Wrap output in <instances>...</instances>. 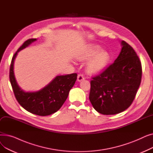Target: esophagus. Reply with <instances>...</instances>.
<instances>
[{
    "label": "esophagus",
    "instance_id": "34e87169",
    "mask_svg": "<svg viewBox=\"0 0 153 153\" xmlns=\"http://www.w3.org/2000/svg\"><path fill=\"white\" fill-rule=\"evenodd\" d=\"M84 77L83 76V75H82V74H79L78 76H77V81L78 82H81V81H82V80H84Z\"/></svg>",
    "mask_w": 153,
    "mask_h": 153
}]
</instances>
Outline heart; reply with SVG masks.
Here are the masks:
<instances>
[{
  "label": "heart",
  "mask_w": 153,
  "mask_h": 153,
  "mask_svg": "<svg viewBox=\"0 0 153 153\" xmlns=\"http://www.w3.org/2000/svg\"><path fill=\"white\" fill-rule=\"evenodd\" d=\"M97 45L89 44L80 50L76 57L81 61H87L86 71L90 74H97L105 69L110 60L109 53Z\"/></svg>",
  "instance_id": "obj_1"
}]
</instances>
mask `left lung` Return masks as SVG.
<instances>
[{"label":"left lung","mask_w":153,"mask_h":153,"mask_svg":"<svg viewBox=\"0 0 153 153\" xmlns=\"http://www.w3.org/2000/svg\"><path fill=\"white\" fill-rule=\"evenodd\" d=\"M114 62L91 81L89 100L103 115H115L132 103L140 87L142 68L133 48L125 41Z\"/></svg>","instance_id":"obj_1"}]
</instances>
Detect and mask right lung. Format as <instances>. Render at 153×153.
I'll list each match as a JSON object with an SVG mask.
<instances>
[{
	"label": "right lung",
	"mask_w": 153,
	"mask_h": 153,
	"mask_svg": "<svg viewBox=\"0 0 153 153\" xmlns=\"http://www.w3.org/2000/svg\"><path fill=\"white\" fill-rule=\"evenodd\" d=\"M36 40V38L27 40L15 53L11 61L9 77L15 98L20 105L31 114L47 116L55 113L62 107L76 82L77 74L73 73L56 76L48 85L36 92H25L22 90L14 75V61L19 51Z\"/></svg>",
	"instance_id": "add662e5"
}]
</instances>
